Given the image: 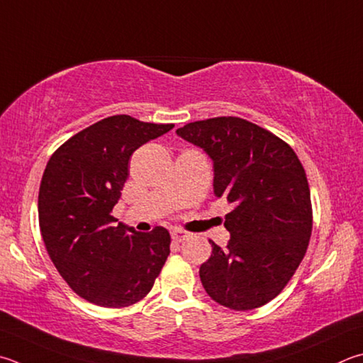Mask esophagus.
Returning a JSON list of instances; mask_svg holds the SVG:
<instances>
[{
	"label": "esophagus",
	"mask_w": 363,
	"mask_h": 363,
	"mask_svg": "<svg viewBox=\"0 0 363 363\" xmlns=\"http://www.w3.org/2000/svg\"><path fill=\"white\" fill-rule=\"evenodd\" d=\"M171 238H173V241L176 242H182L190 238V233L184 232V230H179V228H174L173 232H171Z\"/></svg>",
	"instance_id": "1"
}]
</instances>
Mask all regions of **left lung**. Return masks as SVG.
I'll return each instance as SVG.
<instances>
[{
  "mask_svg": "<svg viewBox=\"0 0 363 363\" xmlns=\"http://www.w3.org/2000/svg\"><path fill=\"white\" fill-rule=\"evenodd\" d=\"M214 162V194L233 204L223 225L227 247L200 267L206 294L219 305L249 311L278 296L306 254L311 195L298 157L272 131L240 117H214L177 128Z\"/></svg>",
  "mask_w": 363,
  "mask_h": 363,
  "instance_id": "8db88e82",
  "label": "left lung"
}]
</instances>
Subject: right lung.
I'll return each instance as SVG.
<instances>
[{
    "mask_svg": "<svg viewBox=\"0 0 363 363\" xmlns=\"http://www.w3.org/2000/svg\"><path fill=\"white\" fill-rule=\"evenodd\" d=\"M173 127L111 116L71 136L44 169L38 214L45 249L67 284L94 305H135L150 292L168 259L167 228L138 233L116 225L111 213L131 154Z\"/></svg>",
    "mask_w": 363,
    "mask_h": 363,
    "instance_id": "1",
    "label": "right lung"
}]
</instances>
